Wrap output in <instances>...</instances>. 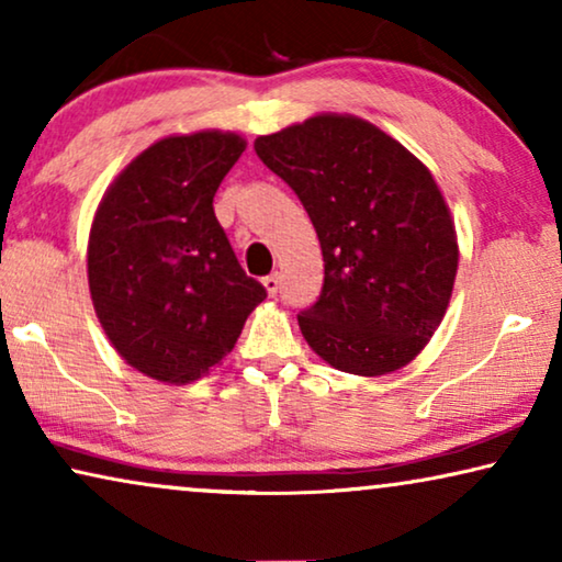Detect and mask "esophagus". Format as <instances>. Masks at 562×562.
Masks as SVG:
<instances>
[{"instance_id":"obj_1","label":"esophagus","mask_w":562,"mask_h":562,"mask_svg":"<svg viewBox=\"0 0 562 562\" xmlns=\"http://www.w3.org/2000/svg\"><path fill=\"white\" fill-rule=\"evenodd\" d=\"M263 286H266V291H268V296H276V294H279V289H281V276H279V273L266 276Z\"/></svg>"}]
</instances>
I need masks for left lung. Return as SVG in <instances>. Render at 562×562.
<instances>
[{"mask_svg": "<svg viewBox=\"0 0 562 562\" xmlns=\"http://www.w3.org/2000/svg\"><path fill=\"white\" fill-rule=\"evenodd\" d=\"M317 229L325 283L299 314L304 340L337 371L394 373L448 312L458 233L422 160L356 114L322 112L256 137Z\"/></svg>", "mask_w": 562, "mask_h": 562, "instance_id": "left-lung-1", "label": "left lung"}]
</instances>
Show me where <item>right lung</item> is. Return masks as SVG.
Wrapping results in <instances>:
<instances>
[{
  "instance_id": "obj_1",
  "label": "right lung",
  "mask_w": 562,
  "mask_h": 562,
  "mask_svg": "<svg viewBox=\"0 0 562 562\" xmlns=\"http://www.w3.org/2000/svg\"><path fill=\"white\" fill-rule=\"evenodd\" d=\"M245 145L222 130L160 137L122 168L94 212L91 304L120 358L153 381L202 379L266 299L212 206Z\"/></svg>"
}]
</instances>
